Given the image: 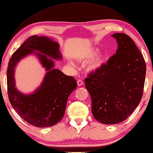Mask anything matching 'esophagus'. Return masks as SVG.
<instances>
[{"label":"esophagus","mask_w":153,"mask_h":153,"mask_svg":"<svg viewBox=\"0 0 153 153\" xmlns=\"http://www.w3.org/2000/svg\"><path fill=\"white\" fill-rule=\"evenodd\" d=\"M77 85L78 86H81L83 84H84V82H83V81H82L81 79H78L77 80Z\"/></svg>","instance_id":"esophagus-1"}]
</instances>
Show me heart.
I'll use <instances>...</instances> for the list:
<instances>
[{"label":"heart","mask_w":153,"mask_h":153,"mask_svg":"<svg viewBox=\"0 0 153 153\" xmlns=\"http://www.w3.org/2000/svg\"><path fill=\"white\" fill-rule=\"evenodd\" d=\"M97 53H98V49H90L84 52L79 57V59L84 62H87L91 60L88 67L89 71H95L96 69H99L104 62L105 57L103 55H99L95 58L94 57L97 54ZM69 65L72 66L71 63Z\"/></svg>","instance_id":"b5f03b06"}]
</instances>
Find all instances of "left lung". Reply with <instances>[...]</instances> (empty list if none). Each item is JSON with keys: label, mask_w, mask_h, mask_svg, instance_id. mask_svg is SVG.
I'll return each instance as SVG.
<instances>
[{"label": "left lung", "mask_w": 153, "mask_h": 153, "mask_svg": "<svg viewBox=\"0 0 153 153\" xmlns=\"http://www.w3.org/2000/svg\"><path fill=\"white\" fill-rule=\"evenodd\" d=\"M116 54L88 75L85 85L94 118L104 124L122 123L134 112L143 94L146 63L134 41L124 33L112 35Z\"/></svg>", "instance_id": "8db88e82"}]
</instances>
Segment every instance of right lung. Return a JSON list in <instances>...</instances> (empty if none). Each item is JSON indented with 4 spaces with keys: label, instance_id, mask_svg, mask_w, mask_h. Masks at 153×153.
I'll return each instance as SVG.
<instances>
[{
    "label": "right lung",
    "instance_id": "add662e5",
    "mask_svg": "<svg viewBox=\"0 0 153 153\" xmlns=\"http://www.w3.org/2000/svg\"><path fill=\"white\" fill-rule=\"evenodd\" d=\"M59 49V44L49 37L30 36L13 53L9 60L7 72L9 101L18 114L33 126L49 127L62 120L68 97L77 85L74 77L53 69V61L47 55L55 59H62ZM34 50L42 53L35 52ZM30 53L38 55L48 72L40 87L34 93L24 95L15 88L13 71L18 61Z\"/></svg>",
    "mask_w": 153,
    "mask_h": 153
}]
</instances>
